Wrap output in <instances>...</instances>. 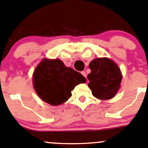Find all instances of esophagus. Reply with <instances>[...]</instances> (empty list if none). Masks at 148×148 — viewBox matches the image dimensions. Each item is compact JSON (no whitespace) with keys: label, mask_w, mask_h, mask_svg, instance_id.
Returning <instances> with one entry per match:
<instances>
[{"label":"esophagus","mask_w":148,"mask_h":148,"mask_svg":"<svg viewBox=\"0 0 148 148\" xmlns=\"http://www.w3.org/2000/svg\"><path fill=\"white\" fill-rule=\"evenodd\" d=\"M81 73H82V75L84 76V77H86V72H85L84 71H82V72H81Z\"/></svg>","instance_id":"34e87169"}]
</instances>
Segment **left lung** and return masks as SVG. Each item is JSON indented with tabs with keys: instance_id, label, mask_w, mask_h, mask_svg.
Here are the masks:
<instances>
[{
	"instance_id": "obj_1",
	"label": "left lung",
	"mask_w": 148,
	"mask_h": 148,
	"mask_svg": "<svg viewBox=\"0 0 148 148\" xmlns=\"http://www.w3.org/2000/svg\"><path fill=\"white\" fill-rule=\"evenodd\" d=\"M91 70L88 74V86L93 96L101 100L114 97L121 87L122 74L113 60L103 57L92 60L88 66Z\"/></svg>"
}]
</instances>
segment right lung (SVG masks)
I'll use <instances>...</instances> for the list:
<instances>
[{"mask_svg": "<svg viewBox=\"0 0 148 148\" xmlns=\"http://www.w3.org/2000/svg\"><path fill=\"white\" fill-rule=\"evenodd\" d=\"M86 81L82 74L66 67L58 59H43L35 69L32 78L39 97L52 106L66 102L74 87Z\"/></svg>", "mask_w": 148, "mask_h": 148, "instance_id": "add662e5", "label": "right lung"}]
</instances>
